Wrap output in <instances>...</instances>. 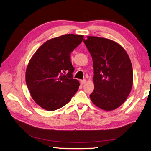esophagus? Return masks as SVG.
<instances>
[{"mask_svg": "<svg viewBox=\"0 0 151 151\" xmlns=\"http://www.w3.org/2000/svg\"><path fill=\"white\" fill-rule=\"evenodd\" d=\"M86 80L85 79H83V80H81V81H80V83H81V85H85V83H86Z\"/></svg>", "mask_w": 151, "mask_h": 151, "instance_id": "34e87169", "label": "esophagus"}]
</instances>
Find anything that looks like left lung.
Here are the masks:
<instances>
[{"label":"left lung","instance_id":"8db88e82","mask_svg":"<svg viewBox=\"0 0 151 151\" xmlns=\"http://www.w3.org/2000/svg\"><path fill=\"white\" fill-rule=\"evenodd\" d=\"M83 42L93 60L94 90L90 99L107 111L118 108L129 96L133 83L128 54L121 45L106 38L88 36Z\"/></svg>","mask_w":151,"mask_h":151}]
</instances>
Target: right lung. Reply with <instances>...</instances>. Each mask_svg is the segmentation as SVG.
Masks as SVG:
<instances>
[{
    "instance_id": "right-lung-1",
    "label": "right lung",
    "mask_w": 151,
    "mask_h": 151,
    "mask_svg": "<svg viewBox=\"0 0 151 151\" xmlns=\"http://www.w3.org/2000/svg\"><path fill=\"white\" fill-rule=\"evenodd\" d=\"M83 35H63L45 42L30 59L26 83L35 102L53 111L66 105L79 86L73 79L70 53L81 44Z\"/></svg>"
}]
</instances>
